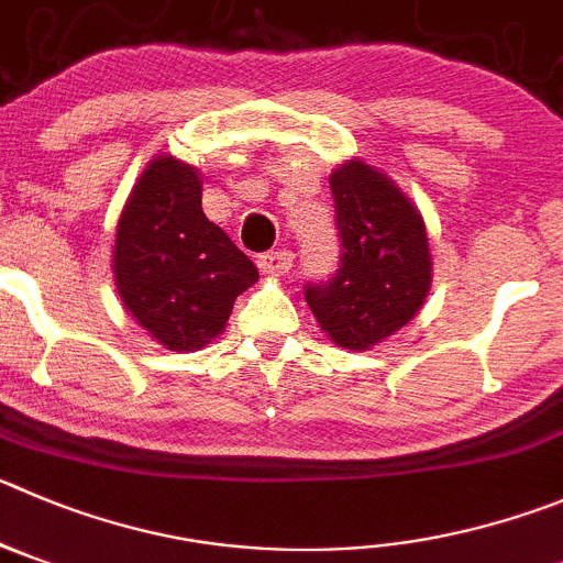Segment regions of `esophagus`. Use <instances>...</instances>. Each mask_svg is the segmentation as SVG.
<instances>
[{
	"label": "esophagus",
	"instance_id": "obj_1",
	"mask_svg": "<svg viewBox=\"0 0 563 563\" xmlns=\"http://www.w3.org/2000/svg\"><path fill=\"white\" fill-rule=\"evenodd\" d=\"M294 255L288 250H275V252H264V255H257V269L264 272V275L280 277L291 269Z\"/></svg>",
	"mask_w": 563,
	"mask_h": 563
}]
</instances>
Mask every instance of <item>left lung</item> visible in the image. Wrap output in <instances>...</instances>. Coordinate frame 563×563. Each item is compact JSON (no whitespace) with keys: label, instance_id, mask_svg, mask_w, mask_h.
I'll return each instance as SVG.
<instances>
[{"label":"left lung","instance_id":"1","mask_svg":"<svg viewBox=\"0 0 563 563\" xmlns=\"http://www.w3.org/2000/svg\"><path fill=\"white\" fill-rule=\"evenodd\" d=\"M341 264L306 288L319 328L344 350H372L406 328L433 280L428 230L417 205L369 163L344 161L330 175Z\"/></svg>","mask_w":563,"mask_h":563}]
</instances>
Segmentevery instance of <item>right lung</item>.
Listing matches in <instances>:
<instances>
[{
    "mask_svg": "<svg viewBox=\"0 0 563 563\" xmlns=\"http://www.w3.org/2000/svg\"><path fill=\"white\" fill-rule=\"evenodd\" d=\"M113 280L124 311L157 344L194 353L222 333L257 269L205 217L197 166L155 155L115 224Z\"/></svg>",
    "mask_w": 563,
    "mask_h": 563,
    "instance_id": "1",
    "label": "right lung"
}]
</instances>
